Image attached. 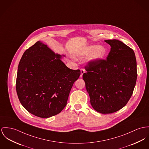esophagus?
Wrapping results in <instances>:
<instances>
[{"mask_svg":"<svg viewBox=\"0 0 149 149\" xmlns=\"http://www.w3.org/2000/svg\"><path fill=\"white\" fill-rule=\"evenodd\" d=\"M85 71H86V70H84V69H80V78H82V76H83V74L85 72Z\"/></svg>","mask_w":149,"mask_h":149,"instance_id":"34e87169","label":"esophagus"}]
</instances>
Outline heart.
<instances>
[{
	"instance_id": "obj_1",
	"label": "heart",
	"mask_w": 149,
	"mask_h": 149,
	"mask_svg": "<svg viewBox=\"0 0 149 149\" xmlns=\"http://www.w3.org/2000/svg\"><path fill=\"white\" fill-rule=\"evenodd\" d=\"M90 55L88 58V61L95 62L98 61L102 59L107 53V50L104 46L102 45H89L86 46L81 50L78 54V56L79 57H84Z\"/></svg>"
}]
</instances>
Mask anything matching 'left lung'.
<instances>
[{"label":"left lung","instance_id":"1","mask_svg":"<svg viewBox=\"0 0 149 149\" xmlns=\"http://www.w3.org/2000/svg\"><path fill=\"white\" fill-rule=\"evenodd\" d=\"M111 46L106 59L90 62L83 74L93 108L112 113L125 106L137 78V62L132 49L117 40H105Z\"/></svg>","mask_w":149,"mask_h":149}]
</instances>
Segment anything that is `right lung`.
<instances>
[{
  "mask_svg": "<svg viewBox=\"0 0 149 149\" xmlns=\"http://www.w3.org/2000/svg\"><path fill=\"white\" fill-rule=\"evenodd\" d=\"M61 58L40 41L24 53L16 88L22 105L31 114L49 118L59 113L66 105L80 71L68 68Z\"/></svg>",
  "mask_w": 149,
  "mask_h": 149,
  "instance_id": "1",
  "label": "right lung"
}]
</instances>
